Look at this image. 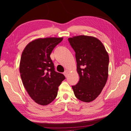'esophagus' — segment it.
<instances>
[{
	"mask_svg": "<svg viewBox=\"0 0 131 131\" xmlns=\"http://www.w3.org/2000/svg\"><path fill=\"white\" fill-rule=\"evenodd\" d=\"M68 70H65L64 71V73H63V74H64V76L66 77H68Z\"/></svg>",
	"mask_w": 131,
	"mask_h": 131,
	"instance_id": "1",
	"label": "esophagus"
}]
</instances>
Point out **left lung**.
Returning a JSON list of instances; mask_svg holds the SVG:
<instances>
[{"mask_svg": "<svg viewBox=\"0 0 131 131\" xmlns=\"http://www.w3.org/2000/svg\"><path fill=\"white\" fill-rule=\"evenodd\" d=\"M75 52L80 79L72 86L75 97L85 102L94 100L106 84L108 77L109 55L98 39L80 35L68 39Z\"/></svg>", "mask_w": 131, "mask_h": 131, "instance_id": "left-lung-1", "label": "left lung"}]
</instances>
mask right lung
I'll list each match as a JSON object with an SVG mask.
<instances>
[{
	"mask_svg": "<svg viewBox=\"0 0 131 131\" xmlns=\"http://www.w3.org/2000/svg\"><path fill=\"white\" fill-rule=\"evenodd\" d=\"M62 38L38 39L29 42L23 50L19 64L23 84L30 97L37 103L46 105L57 95L58 86L66 79L55 72L50 58L52 50Z\"/></svg>",
	"mask_w": 131,
	"mask_h": 131,
	"instance_id": "1",
	"label": "right lung"
}]
</instances>
